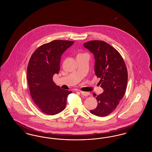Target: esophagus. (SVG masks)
Returning a JSON list of instances; mask_svg holds the SVG:
<instances>
[{
  "mask_svg": "<svg viewBox=\"0 0 152 152\" xmlns=\"http://www.w3.org/2000/svg\"><path fill=\"white\" fill-rule=\"evenodd\" d=\"M80 92L81 93V94H82L83 96H88L90 95V93L87 92H82V91H80Z\"/></svg>",
  "mask_w": 152,
  "mask_h": 152,
  "instance_id": "obj_1",
  "label": "esophagus"
}]
</instances>
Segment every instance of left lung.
<instances>
[{
	"label": "left lung",
	"mask_w": 152,
	"mask_h": 152,
	"mask_svg": "<svg viewBox=\"0 0 152 152\" xmlns=\"http://www.w3.org/2000/svg\"><path fill=\"white\" fill-rule=\"evenodd\" d=\"M84 46L94 55V73L101 80L99 82L104 92L94 97L98 102L96 108L90 112L96 116L109 115L123 99L128 82L126 66L120 53L105 42L92 40Z\"/></svg>",
	"instance_id": "1"
}]
</instances>
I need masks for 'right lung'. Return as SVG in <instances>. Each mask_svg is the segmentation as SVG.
I'll list each match as a JSON object with an SVG mask.
<instances>
[{"mask_svg":"<svg viewBox=\"0 0 152 152\" xmlns=\"http://www.w3.org/2000/svg\"><path fill=\"white\" fill-rule=\"evenodd\" d=\"M74 43L56 40L39 47L30 58L27 79L30 94L37 107L44 113L55 115L66 107V97L72 92L61 89L53 81L58 74L61 57Z\"/></svg>","mask_w":152,"mask_h":152,"instance_id":"1","label":"right lung"}]
</instances>
